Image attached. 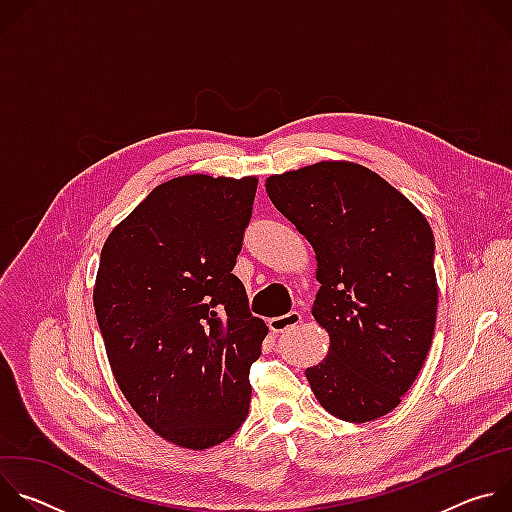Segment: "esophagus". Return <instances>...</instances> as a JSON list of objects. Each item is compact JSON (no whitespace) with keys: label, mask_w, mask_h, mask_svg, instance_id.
<instances>
[{"label":"esophagus","mask_w":512,"mask_h":512,"mask_svg":"<svg viewBox=\"0 0 512 512\" xmlns=\"http://www.w3.org/2000/svg\"><path fill=\"white\" fill-rule=\"evenodd\" d=\"M300 322H302V314H300V312H289V314H285V316L271 318V320H269V328H271V332L281 334V332H285V330H289V328L298 326Z\"/></svg>","instance_id":"34e87169"}]
</instances>
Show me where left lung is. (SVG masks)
I'll use <instances>...</instances> for the list:
<instances>
[{
	"label": "left lung",
	"instance_id": "left-lung-1",
	"mask_svg": "<svg viewBox=\"0 0 512 512\" xmlns=\"http://www.w3.org/2000/svg\"><path fill=\"white\" fill-rule=\"evenodd\" d=\"M273 206L316 251L312 316L330 348L306 369L320 405L350 423L393 411L417 379L437 314L433 233L387 180L318 162L265 180Z\"/></svg>",
	"mask_w": 512,
	"mask_h": 512
}]
</instances>
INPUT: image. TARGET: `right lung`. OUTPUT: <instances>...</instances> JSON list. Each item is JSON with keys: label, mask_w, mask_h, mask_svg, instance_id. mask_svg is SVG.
<instances>
[{"label": "right lung", "mask_w": 512, "mask_h": 512, "mask_svg": "<svg viewBox=\"0 0 512 512\" xmlns=\"http://www.w3.org/2000/svg\"><path fill=\"white\" fill-rule=\"evenodd\" d=\"M255 192V176L168 180L101 251L93 302L115 381L180 448L223 444L249 413V369L267 326L233 267Z\"/></svg>", "instance_id": "add662e5"}]
</instances>
